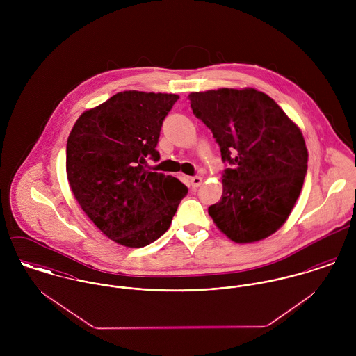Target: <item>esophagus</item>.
<instances>
[{"label": "esophagus", "mask_w": 356, "mask_h": 356, "mask_svg": "<svg viewBox=\"0 0 356 356\" xmlns=\"http://www.w3.org/2000/svg\"><path fill=\"white\" fill-rule=\"evenodd\" d=\"M202 184H203V178H202V177L195 175V177L191 178V185H192L193 188H199Z\"/></svg>", "instance_id": "1"}]
</instances>
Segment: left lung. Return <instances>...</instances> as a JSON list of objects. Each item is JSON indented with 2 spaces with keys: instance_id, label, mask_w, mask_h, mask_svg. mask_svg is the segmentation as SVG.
Wrapping results in <instances>:
<instances>
[{
  "instance_id": "obj_1",
  "label": "left lung",
  "mask_w": 356,
  "mask_h": 356,
  "mask_svg": "<svg viewBox=\"0 0 356 356\" xmlns=\"http://www.w3.org/2000/svg\"><path fill=\"white\" fill-rule=\"evenodd\" d=\"M189 100L229 164L222 199L208 213L236 243L271 236L303 188L308 152L300 129L273 99L250 88L191 93Z\"/></svg>"
}]
</instances>
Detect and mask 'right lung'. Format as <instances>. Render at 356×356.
<instances>
[{"mask_svg": "<svg viewBox=\"0 0 356 356\" xmlns=\"http://www.w3.org/2000/svg\"><path fill=\"white\" fill-rule=\"evenodd\" d=\"M179 97L129 90L83 112L67 141V177L85 213L102 233L130 248L163 236L188 188L145 168L163 120Z\"/></svg>", "mask_w": 356, "mask_h": 356, "instance_id": "right-lung-1", "label": "right lung"}]
</instances>
